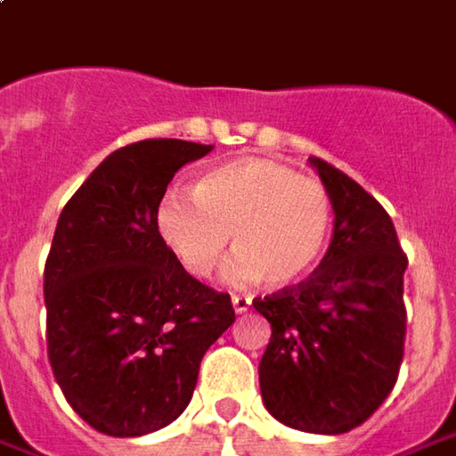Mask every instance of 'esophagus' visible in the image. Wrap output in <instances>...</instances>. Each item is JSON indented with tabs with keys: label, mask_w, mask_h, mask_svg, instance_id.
I'll use <instances>...</instances> for the list:
<instances>
[{
	"label": "esophagus",
	"mask_w": 456,
	"mask_h": 456,
	"mask_svg": "<svg viewBox=\"0 0 456 456\" xmlns=\"http://www.w3.org/2000/svg\"><path fill=\"white\" fill-rule=\"evenodd\" d=\"M250 304H253V298H250V296H233L235 314H246V311L250 308Z\"/></svg>",
	"instance_id": "34e87169"
}]
</instances>
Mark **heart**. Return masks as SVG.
I'll return each instance as SVG.
<instances>
[{
    "label": "heart",
    "instance_id": "1",
    "mask_svg": "<svg viewBox=\"0 0 456 456\" xmlns=\"http://www.w3.org/2000/svg\"><path fill=\"white\" fill-rule=\"evenodd\" d=\"M155 228L191 276H208L228 248L225 278L286 289L306 278L329 246L334 203L319 180L273 160H235L208 170L191 192L167 188Z\"/></svg>",
    "mask_w": 456,
    "mask_h": 456
}]
</instances>
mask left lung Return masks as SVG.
<instances>
[{
  "mask_svg": "<svg viewBox=\"0 0 456 456\" xmlns=\"http://www.w3.org/2000/svg\"><path fill=\"white\" fill-rule=\"evenodd\" d=\"M308 163L331 195L334 235L306 281L253 301L271 323L258 379L281 424L344 435L377 411L399 377L406 256L374 195L321 158Z\"/></svg>",
  "mask_w": 456,
  "mask_h": 456,
  "instance_id": "8db88e82",
  "label": "left lung"
}]
</instances>
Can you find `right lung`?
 Returning <instances> with one entry per match:
<instances>
[{"instance_id": "add662e5", "label": "right lung", "mask_w": 456, "mask_h": 456, "mask_svg": "<svg viewBox=\"0 0 456 456\" xmlns=\"http://www.w3.org/2000/svg\"><path fill=\"white\" fill-rule=\"evenodd\" d=\"M213 145L115 150L60 213L45 264L47 354L64 399L107 436H142L191 404L210 344L235 321L228 293L192 278L155 228L185 163Z\"/></svg>"}]
</instances>
